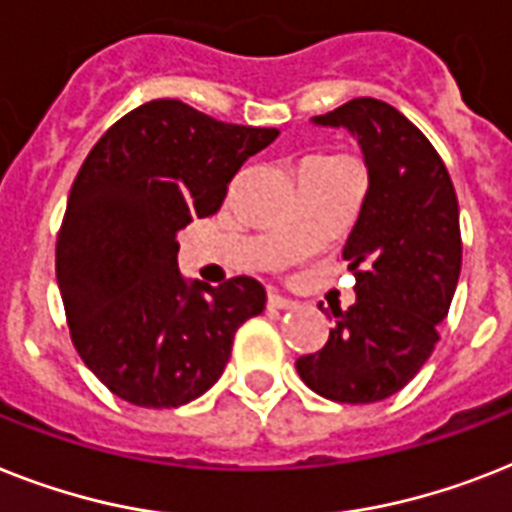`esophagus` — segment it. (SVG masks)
Instances as JSON below:
<instances>
[{"label":"esophagus","instance_id":"obj_1","mask_svg":"<svg viewBox=\"0 0 512 512\" xmlns=\"http://www.w3.org/2000/svg\"><path fill=\"white\" fill-rule=\"evenodd\" d=\"M268 307H270V310H294V307H297V302H294V299H289V297H281V294H276V292H270L268 294Z\"/></svg>","mask_w":512,"mask_h":512}]
</instances>
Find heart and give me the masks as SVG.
<instances>
[{"label":"heart","mask_w":512,"mask_h":512,"mask_svg":"<svg viewBox=\"0 0 512 512\" xmlns=\"http://www.w3.org/2000/svg\"><path fill=\"white\" fill-rule=\"evenodd\" d=\"M310 160H326V157H310Z\"/></svg>","instance_id":"heart-1"}]
</instances>
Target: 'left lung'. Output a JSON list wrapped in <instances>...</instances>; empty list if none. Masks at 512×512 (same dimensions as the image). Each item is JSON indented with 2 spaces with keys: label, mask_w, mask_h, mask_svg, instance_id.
I'll return each instance as SVG.
<instances>
[{
  "label": "left lung",
  "mask_w": 512,
  "mask_h": 512,
  "mask_svg": "<svg viewBox=\"0 0 512 512\" xmlns=\"http://www.w3.org/2000/svg\"><path fill=\"white\" fill-rule=\"evenodd\" d=\"M313 123L355 136L368 191L342 252L355 305L331 307L328 342L297 373L326 400L365 405L400 392L439 342L463 263L458 197L431 141L381 99H350Z\"/></svg>",
  "instance_id": "8db88e82"
}]
</instances>
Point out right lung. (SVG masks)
I'll list each match as a JSON object with an SVG mask.
<instances>
[{"label":"right lung","instance_id":"1","mask_svg":"<svg viewBox=\"0 0 512 512\" xmlns=\"http://www.w3.org/2000/svg\"><path fill=\"white\" fill-rule=\"evenodd\" d=\"M276 136L152 99L83 160L57 234V286L78 355L120 400H197L226 368L236 328L263 313L255 278L186 281L176 234L218 213L231 178Z\"/></svg>","mask_w":512,"mask_h":512}]
</instances>
